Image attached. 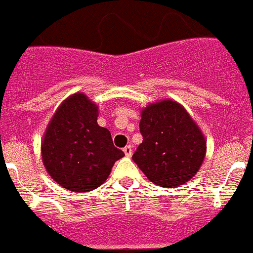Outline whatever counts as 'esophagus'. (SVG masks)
I'll list each match as a JSON object with an SVG mask.
<instances>
[{"instance_id": "1", "label": "esophagus", "mask_w": 253, "mask_h": 253, "mask_svg": "<svg viewBox=\"0 0 253 253\" xmlns=\"http://www.w3.org/2000/svg\"><path fill=\"white\" fill-rule=\"evenodd\" d=\"M124 152H125V155H126V156H132V146L131 145H127L126 147H124Z\"/></svg>"}]
</instances>
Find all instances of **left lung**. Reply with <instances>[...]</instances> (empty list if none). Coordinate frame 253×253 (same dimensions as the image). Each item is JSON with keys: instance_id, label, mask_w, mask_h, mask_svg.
<instances>
[{"instance_id": "8db88e82", "label": "left lung", "mask_w": 253, "mask_h": 253, "mask_svg": "<svg viewBox=\"0 0 253 253\" xmlns=\"http://www.w3.org/2000/svg\"><path fill=\"white\" fill-rule=\"evenodd\" d=\"M142 143L132 160L159 186L181 185L198 172L206 156L204 136L179 103L165 99L141 112Z\"/></svg>"}]
</instances>
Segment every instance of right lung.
I'll return each mask as SVG.
<instances>
[{
  "label": "right lung",
  "mask_w": 253,
  "mask_h": 253,
  "mask_svg": "<svg viewBox=\"0 0 253 253\" xmlns=\"http://www.w3.org/2000/svg\"><path fill=\"white\" fill-rule=\"evenodd\" d=\"M98 107L82 93L65 99L53 116L42 143L47 172L63 188L89 192L110 175L122 150L111 132L97 124Z\"/></svg>",
  "instance_id": "obj_1"
}]
</instances>
